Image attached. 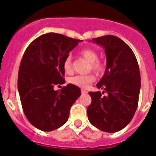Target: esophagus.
Wrapping results in <instances>:
<instances>
[{
    "mask_svg": "<svg viewBox=\"0 0 156 156\" xmlns=\"http://www.w3.org/2000/svg\"><path fill=\"white\" fill-rule=\"evenodd\" d=\"M81 91H82V93H83V94H87V91L86 90H85V89H82Z\"/></svg>",
    "mask_w": 156,
    "mask_h": 156,
    "instance_id": "1",
    "label": "esophagus"
}]
</instances>
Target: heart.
<instances>
[{
    "instance_id": "1",
    "label": "heart",
    "mask_w": 156,
    "mask_h": 156,
    "mask_svg": "<svg viewBox=\"0 0 156 156\" xmlns=\"http://www.w3.org/2000/svg\"><path fill=\"white\" fill-rule=\"evenodd\" d=\"M81 55L86 59L87 61L91 63V69L96 73H101L103 71V65L98 61V53L94 49L87 48L83 49L80 52ZM63 68L65 73H70L72 72V59L70 55H68L63 62ZM94 76L92 75H76L69 78V83L74 85L78 87H87L89 84L94 81Z\"/></svg>"
}]
</instances>
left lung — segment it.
Returning <instances> with one entry per match:
<instances>
[{"mask_svg": "<svg viewBox=\"0 0 156 156\" xmlns=\"http://www.w3.org/2000/svg\"><path fill=\"white\" fill-rule=\"evenodd\" d=\"M106 55V69L97 84L101 91L89 92L91 103L87 108L90 123L106 133L125 128L133 118L138 105L141 75L138 64L128 45L112 35L93 38ZM106 93L105 96H102Z\"/></svg>", "mask_w": 156, "mask_h": 156, "instance_id": "1", "label": "left lung"}]
</instances>
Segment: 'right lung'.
Returning a JSON list of instances; mask_svg holds the SVG:
<instances>
[{
    "instance_id": "obj_1",
    "label": "right lung",
    "mask_w": 156,
    "mask_h": 156,
    "mask_svg": "<svg viewBox=\"0 0 156 156\" xmlns=\"http://www.w3.org/2000/svg\"><path fill=\"white\" fill-rule=\"evenodd\" d=\"M82 40L49 33L31 42L23 55L18 75V91L28 120L44 132L59 128L68 121L69 110L80 97L78 87L65 83L63 62Z\"/></svg>"
}]
</instances>
